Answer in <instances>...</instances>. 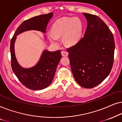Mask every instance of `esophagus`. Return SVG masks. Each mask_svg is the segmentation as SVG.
Returning a JSON list of instances; mask_svg holds the SVG:
<instances>
[{
  "instance_id": "34e87169",
  "label": "esophagus",
  "mask_w": 122,
  "mask_h": 122,
  "mask_svg": "<svg viewBox=\"0 0 122 122\" xmlns=\"http://www.w3.org/2000/svg\"><path fill=\"white\" fill-rule=\"evenodd\" d=\"M61 55H62V56H63L66 57V56H67L68 53L67 52L65 51H62V52H61Z\"/></svg>"
}]
</instances>
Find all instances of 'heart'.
Segmentation results:
<instances>
[{
	"instance_id": "obj_1",
	"label": "heart",
	"mask_w": 122,
	"mask_h": 122,
	"mask_svg": "<svg viewBox=\"0 0 122 122\" xmlns=\"http://www.w3.org/2000/svg\"><path fill=\"white\" fill-rule=\"evenodd\" d=\"M83 25L80 19L76 17L63 18L53 23L52 31L47 32L51 42L58 43V37L63 36V41L67 46H73L78 43L82 36Z\"/></svg>"
}]
</instances>
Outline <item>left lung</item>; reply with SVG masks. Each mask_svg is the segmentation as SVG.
<instances>
[{
	"instance_id": "obj_1",
	"label": "left lung",
	"mask_w": 122,
	"mask_h": 122,
	"mask_svg": "<svg viewBox=\"0 0 122 122\" xmlns=\"http://www.w3.org/2000/svg\"><path fill=\"white\" fill-rule=\"evenodd\" d=\"M83 14L87 23L84 37L67 51L76 82L83 87L92 88L111 71L115 42L111 30L98 16Z\"/></svg>"
}]
</instances>
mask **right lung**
<instances>
[{
	"label": "right lung",
	"mask_w": 122,
	"mask_h": 122,
	"mask_svg": "<svg viewBox=\"0 0 122 122\" xmlns=\"http://www.w3.org/2000/svg\"><path fill=\"white\" fill-rule=\"evenodd\" d=\"M53 13L42 14L27 19L20 24L10 41L11 66L18 80L27 88L40 90L46 88L52 81L57 67L62 57L61 51L51 52L44 50L38 63L33 67L25 69L19 65L14 52V43L17 36L30 30L45 33Z\"/></svg>",
	"instance_id": "right-lung-1"
}]
</instances>
